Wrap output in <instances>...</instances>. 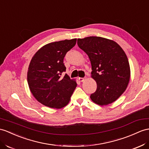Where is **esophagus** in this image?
<instances>
[{
	"instance_id": "obj_1",
	"label": "esophagus",
	"mask_w": 149,
	"mask_h": 149,
	"mask_svg": "<svg viewBox=\"0 0 149 149\" xmlns=\"http://www.w3.org/2000/svg\"><path fill=\"white\" fill-rule=\"evenodd\" d=\"M85 79V78H80V77L78 78V80H79V81H81V82L84 81Z\"/></svg>"
}]
</instances>
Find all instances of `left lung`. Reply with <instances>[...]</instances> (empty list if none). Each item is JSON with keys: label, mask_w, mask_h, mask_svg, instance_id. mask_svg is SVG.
I'll use <instances>...</instances> for the list:
<instances>
[{"label": "left lung", "mask_w": 149, "mask_h": 149, "mask_svg": "<svg viewBox=\"0 0 149 149\" xmlns=\"http://www.w3.org/2000/svg\"><path fill=\"white\" fill-rule=\"evenodd\" d=\"M77 43L89 57L91 77L97 83L90 99L99 106L114 102L130 81V68L125 51L114 40L100 37L78 38Z\"/></svg>", "instance_id": "8db88e82"}]
</instances>
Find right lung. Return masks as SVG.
I'll list each match as a JSON object with an SVG mask.
<instances>
[{"mask_svg": "<svg viewBox=\"0 0 149 149\" xmlns=\"http://www.w3.org/2000/svg\"><path fill=\"white\" fill-rule=\"evenodd\" d=\"M77 43V38L49 43L33 56L28 67L27 81L33 95L47 107L61 109L69 103L77 86L68 74L63 60Z\"/></svg>", "mask_w": 149, "mask_h": 149, "instance_id": "1", "label": "right lung"}]
</instances>
